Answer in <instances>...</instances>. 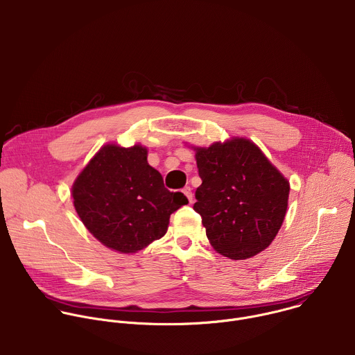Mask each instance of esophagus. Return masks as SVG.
<instances>
[{
  "mask_svg": "<svg viewBox=\"0 0 355 355\" xmlns=\"http://www.w3.org/2000/svg\"><path fill=\"white\" fill-rule=\"evenodd\" d=\"M182 192H184V195L188 198L189 203H192V202H193V193H192V189H191V187H185V188L182 189Z\"/></svg>",
  "mask_w": 355,
  "mask_h": 355,
  "instance_id": "esophagus-1",
  "label": "esophagus"
}]
</instances>
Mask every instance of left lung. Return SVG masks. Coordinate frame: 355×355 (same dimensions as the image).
Wrapping results in <instances>:
<instances>
[{
	"label": "left lung",
	"mask_w": 355,
	"mask_h": 355,
	"mask_svg": "<svg viewBox=\"0 0 355 355\" xmlns=\"http://www.w3.org/2000/svg\"><path fill=\"white\" fill-rule=\"evenodd\" d=\"M195 150L202 184L193 209L211 247L234 261L258 255L283 224L290 193L287 178L250 139L232 138Z\"/></svg>",
	"instance_id": "obj_1"
}]
</instances>
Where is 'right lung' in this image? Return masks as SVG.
I'll return each instance as SVG.
<instances>
[{"instance_id":"1","label":"right lung","mask_w":355,"mask_h":355,"mask_svg":"<svg viewBox=\"0 0 355 355\" xmlns=\"http://www.w3.org/2000/svg\"><path fill=\"white\" fill-rule=\"evenodd\" d=\"M72 198L85 227L121 254H134L162 239L170 214L188 203L182 192L164 187L141 145L103 146L75 180Z\"/></svg>"}]
</instances>
